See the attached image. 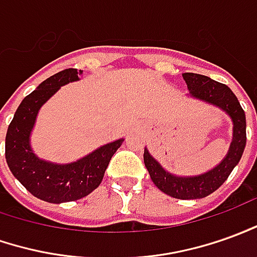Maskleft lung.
<instances>
[{"mask_svg":"<svg viewBox=\"0 0 257 257\" xmlns=\"http://www.w3.org/2000/svg\"><path fill=\"white\" fill-rule=\"evenodd\" d=\"M183 79L186 81L192 96L218 106L232 118L233 139L229 151L220 165L207 173L192 178H180L168 173L150 155L148 150H144V164L154 185L171 197L182 200L203 199L215 192L228 179L233 168L238 165L246 146V117L238 98L225 84L193 72H185Z\"/></svg>","mask_w":257,"mask_h":257,"instance_id":"1","label":"left lung"}]
</instances>
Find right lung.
Here are the masks:
<instances>
[{
	"instance_id": "add662e5",
	"label": "right lung",
	"mask_w": 257,
	"mask_h": 257,
	"mask_svg": "<svg viewBox=\"0 0 257 257\" xmlns=\"http://www.w3.org/2000/svg\"><path fill=\"white\" fill-rule=\"evenodd\" d=\"M77 68H67L47 78L21 102L8 125L5 137V158L12 175L35 197L49 203H67L88 196L103 179L113 154L123 140L113 141L77 162L57 165L39 159L32 152L29 137L37 111L60 86L78 81Z\"/></svg>"
}]
</instances>
